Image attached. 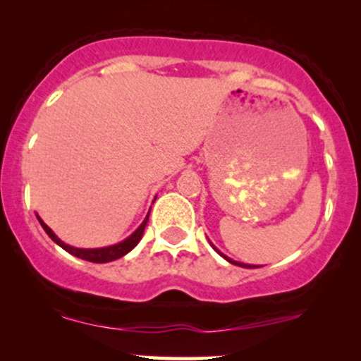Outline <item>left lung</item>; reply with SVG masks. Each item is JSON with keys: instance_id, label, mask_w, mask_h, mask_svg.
<instances>
[{"instance_id": "8db88e82", "label": "left lung", "mask_w": 361, "mask_h": 361, "mask_svg": "<svg viewBox=\"0 0 361 361\" xmlns=\"http://www.w3.org/2000/svg\"><path fill=\"white\" fill-rule=\"evenodd\" d=\"M210 244H212V243H210ZM212 247H214V250H215V251H217V252H219V255H221V256H222V258H224V259H227V261H229V263H233V264H238V267H241V268H258V264H247V263H241V261H234L233 258H229V256H226V255H224V252H221V251H219V250H217V247H215V246H214V244H212Z\"/></svg>"}]
</instances>
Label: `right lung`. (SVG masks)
<instances>
[{
  "instance_id": "obj_1",
  "label": "right lung",
  "mask_w": 361,
  "mask_h": 361,
  "mask_svg": "<svg viewBox=\"0 0 361 361\" xmlns=\"http://www.w3.org/2000/svg\"><path fill=\"white\" fill-rule=\"evenodd\" d=\"M37 219H39L40 226H42V229L47 233L49 238L52 239L54 243L57 244V246H61L62 250L68 251L69 255L76 256V258H81L85 261H91V263H109V261H115L118 258H122V256H126L128 251L134 250L135 246H137L140 239H142V234H144V229H146L147 226V221H149V214L146 215V219H144L142 224L137 227V229L134 231L128 238L123 239V241H120L117 244H111V246H105V247H74L71 244H66L64 241H61L59 238H57L56 233L51 229V227L45 224L42 219L39 217V214H35Z\"/></svg>"
}]
</instances>
